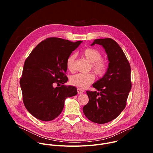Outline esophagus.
Returning a JSON list of instances; mask_svg holds the SVG:
<instances>
[{"label":"esophagus","mask_w":153,"mask_h":153,"mask_svg":"<svg viewBox=\"0 0 153 153\" xmlns=\"http://www.w3.org/2000/svg\"><path fill=\"white\" fill-rule=\"evenodd\" d=\"M83 93V90H82L81 88H77V93L78 94H82Z\"/></svg>","instance_id":"34e87169"}]
</instances>
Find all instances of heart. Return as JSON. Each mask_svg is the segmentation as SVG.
Segmentation results:
<instances>
[{
	"instance_id": "heart-1",
	"label": "heart",
	"mask_w": 153,
	"mask_h": 153,
	"mask_svg": "<svg viewBox=\"0 0 153 153\" xmlns=\"http://www.w3.org/2000/svg\"><path fill=\"white\" fill-rule=\"evenodd\" d=\"M82 56L91 63V70L94 73L99 76H102L106 70V63L101 60L102 58V54L97 50L93 48H86L82 51ZM76 55H70L67 60V69L71 71L74 70V62ZM95 77L92 73L83 74L78 73L73 75L70 79L71 85L79 87L80 88H85L94 82Z\"/></svg>"
}]
</instances>
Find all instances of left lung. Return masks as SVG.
<instances>
[{"label":"left lung","mask_w":153,"mask_h":153,"mask_svg":"<svg viewBox=\"0 0 153 153\" xmlns=\"http://www.w3.org/2000/svg\"><path fill=\"white\" fill-rule=\"evenodd\" d=\"M101 45L109 62L103 76L93 84L97 91H87L89 102L83 108L85 116L93 122L106 123L124 110L131 88V67L123 50L110 38L95 39L91 46Z\"/></svg>","instance_id":"1"}]
</instances>
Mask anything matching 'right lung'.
<instances>
[{"mask_svg":"<svg viewBox=\"0 0 153 153\" xmlns=\"http://www.w3.org/2000/svg\"><path fill=\"white\" fill-rule=\"evenodd\" d=\"M82 42L48 38L26 59L20 85L24 105L36 118L53 120L62 113L65 99L77 94L75 86L59 85L67 82V60Z\"/></svg>","mask_w":153,"mask_h":153,"instance_id":"right-lung-1","label":"right lung"}]
</instances>
